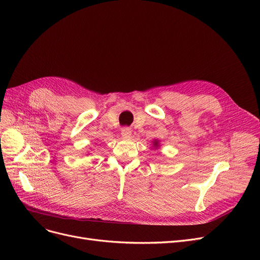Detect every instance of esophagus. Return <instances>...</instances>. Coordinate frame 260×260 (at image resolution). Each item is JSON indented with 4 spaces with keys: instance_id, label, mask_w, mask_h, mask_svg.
Segmentation results:
<instances>
[{
    "instance_id": "34e87169",
    "label": "esophagus",
    "mask_w": 260,
    "mask_h": 260,
    "mask_svg": "<svg viewBox=\"0 0 260 260\" xmlns=\"http://www.w3.org/2000/svg\"><path fill=\"white\" fill-rule=\"evenodd\" d=\"M121 135L123 138H129L131 135V129L128 128V127H125L121 129Z\"/></svg>"
}]
</instances>
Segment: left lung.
I'll return each instance as SVG.
<instances>
[{
  "label": "left lung",
  "instance_id": "8db88e82",
  "mask_svg": "<svg viewBox=\"0 0 260 260\" xmlns=\"http://www.w3.org/2000/svg\"><path fill=\"white\" fill-rule=\"evenodd\" d=\"M153 145L155 146V147H157L158 146V142L157 141H154V143H153Z\"/></svg>",
  "mask_w": 260,
  "mask_h": 260
}]
</instances>
